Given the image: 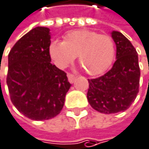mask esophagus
Returning <instances> with one entry per match:
<instances>
[{"mask_svg": "<svg viewBox=\"0 0 149 149\" xmlns=\"http://www.w3.org/2000/svg\"><path fill=\"white\" fill-rule=\"evenodd\" d=\"M68 78L70 83H73L75 81V76L73 74H68Z\"/></svg>", "mask_w": 149, "mask_h": 149, "instance_id": "obj_1", "label": "esophagus"}]
</instances>
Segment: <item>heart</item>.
I'll return each instance as SVG.
<instances>
[{
	"instance_id": "b5f03b06",
	"label": "heart",
	"mask_w": 149,
	"mask_h": 149,
	"mask_svg": "<svg viewBox=\"0 0 149 149\" xmlns=\"http://www.w3.org/2000/svg\"><path fill=\"white\" fill-rule=\"evenodd\" d=\"M49 52L54 63L61 68L68 67L78 55L79 62L85 71L90 75H97L111 66L115 55V45L108 35L77 30L68 32L64 41H52Z\"/></svg>"
}]
</instances>
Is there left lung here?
<instances>
[{
  "label": "left lung",
  "mask_w": 149,
  "mask_h": 149,
  "mask_svg": "<svg viewBox=\"0 0 149 149\" xmlns=\"http://www.w3.org/2000/svg\"><path fill=\"white\" fill-rule=\"evenodd\" d=\"M116 44V61L104 75L88 79L87 98L93 109L111 114L127 110L139 93L141 71L138 54L121 32L112 31Z\"/></svg>",
  "instance_id": "8db88e82"
}]
</instances>
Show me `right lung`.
Returning a JSON list of instances; mask_svg holds the SVG:
<instances>
[{
  "mask_svg": "<svg viewBox=\"0 0 149 149\" xmlns=\"http://www.w3.org/2000/svg\"><path fill=\"white\" fill-rule=\"evenodd\" d=\"M50 45V30L36 27L18 40L8 53L7 85L11 102L33 120L57 116L71 87L67 74L51 63Z\"/></svg>",
  "mask_w": 149,
  "mask_h": 149,
  "instance_id": "add662e5",
  "label": "right lung"
}]
</instances>
